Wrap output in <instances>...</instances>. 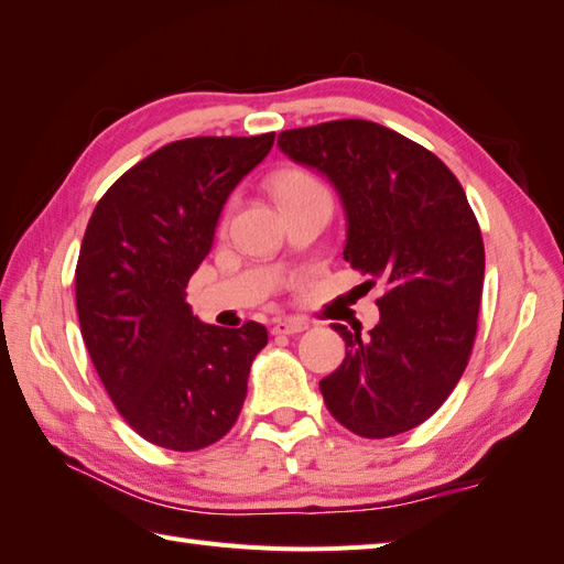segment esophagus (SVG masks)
Instances as JSON below:
<instances>
[{
  "label": "esophagus",
  "mask_w": 564,
  "mask_h": 564,
  "mask_svg": "<svg viewBox=\"0 0 564 564\" xmlns=\"http://www.w3.org/2000/svg\"><path fill=\"white\" fill-rule=\"evenodd\" d=\"M308 328V323L302 318H278L272 323V335H294Z\"/></svg>",
  "instance_id": "1"
}]
</instances>
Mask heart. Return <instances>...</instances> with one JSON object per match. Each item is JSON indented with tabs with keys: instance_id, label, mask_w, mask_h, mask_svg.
Here are the masks:
<instances>
[{
	"instance_id": "heart-1",
	"label": "heart",
	"mask_w": 564,
	"mask_h": 564,
	"mask_svg": "<svg viewBox=\"0 0 564 564\" xmlns=\"http://www.w3.org/2000/svg\"><path fill=\"white\" fill-rule=\"evenodd\" d=\"M272 191L278 203H286V199H296L304 195H314V193H325V187L316 176H311L308 171L302 169H284L272 181Z\"/></svg>"
}]
</instances>
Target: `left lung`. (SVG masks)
Wrapping results in <instances>:
<instances>
[{
  "label": "left lung",
  "mask_w": 564,
  "mask_h": 564,
  "mask_svg": "<svg viewBox=\"0 0 564 564\" xmlns=\"http://www.w3.org/2000/svg\"><path fill=\"white\" fill-rule=\"evenodd\" d=\"M278 147L330 181L345 260L386 284L367 335L333 323L347 349L321 381L325 405L367 440L417 427L456 388L478 330L485 248L468 197L444 161L369 120L284 130Z\"/></svg>",
  "instance_id": "1"
}]
</instances>
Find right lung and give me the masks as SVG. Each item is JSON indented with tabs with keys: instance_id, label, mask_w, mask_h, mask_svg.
<instances>
[{
	"instance_id": "right-lung-1",
	"label": "right lung",
	"mask_w": 564,
	"mask_h": 564,
	"mask_svg": "<svg viewBox=\"0 0 564 564\" xmlns=\"http://www.w3.org/2000/svg\"><path fill=\"white\" fill-rule=\"evenodd\" d=\"M274 132L161 147L108 187L77 262L84 345L112 403L147 442L197 452L227 434L265 325L193 316L185 286L215 243L231 191L270 154Z\"/></svg>"
}]
</instances>
